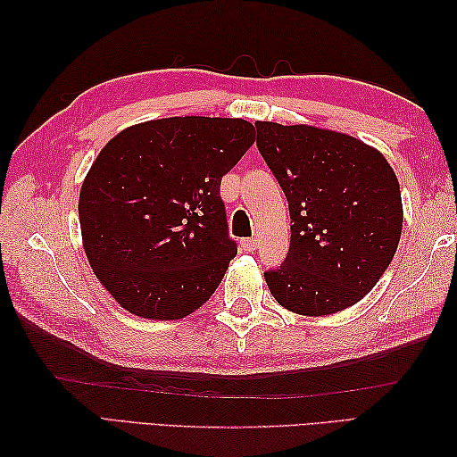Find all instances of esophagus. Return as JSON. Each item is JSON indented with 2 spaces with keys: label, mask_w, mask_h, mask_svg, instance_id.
<instances>
[{
  "label": "esophagus",
  "mask_w": 457,
  "mask_h": 457,
  "mask_svg": "<svg viewBox=\"0 0 457 457\" xmlns=\"http://www.w3.org/2000/svg\"><path fill=\"white\" fill-rule=\"evenodd\" d=\"M257 245H259V239H257V237L241 239V247H244L245 251H249V253H253V251L257 249Z\"/></svg>",
  "instance_id": "obj_1"
}]
</instances>
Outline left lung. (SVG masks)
Returning a JSON list of instances; mask_svg holds the SVG:
<instances>
[{
	"label": "left lung",
	"instance_id": "obj_1",
	"mask_svg": "<svg viewBox=\"0 0 457 457\" xmlns=\"http://www.w3.org/2000/svg\"><path fill=\"white\" fill-rule=\"evenodd\" d=\"M257 147L290 210L285 263L265 273L277 303L300 316L359 303L399 247L401 187L381 151L316 125L257 121Z\"/></svg>",
	"mask_w": 457,
	"mask_h": 457
}]
</instances>
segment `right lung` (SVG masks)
Instances as JSON below:
<instances>
[{
  "mask_svg": "<svg viewBox=\"0 0 457 457\" xmlns=\"http://www.w3.org/2000/svg\"><path fill=\"white\" fill-rule=\"evenodd\" d=\"M255 128L241 118H162L104 145L79 198L84 253L128 312L180 320L221 283L237 247L228 237L221 177Z\"/></svg>",
  "mask_w": 457,
  "mask_h": 457,
  "instance_id": "right-lung-1",
  "label": "right lung"
}]
</instances>
